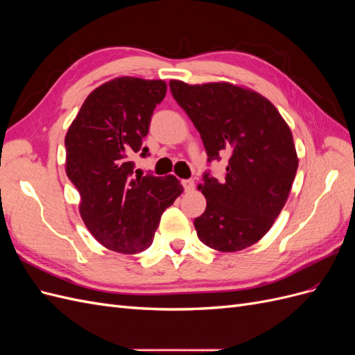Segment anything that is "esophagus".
<instances>
[{
  "mask_svg": "<svg viewBox=\"0 0 355 355\" xmlns=\"http://www.w3.org/2000/svg\"><path fill=\"white\" fill-rule=\"evenodd\" d=\"M182 185H184L185 191H192V189H194V187H196L194 180H192V179H184V180H182Z\"/></svg>",
  "mask_w": 355,
  "mask_h": 355,
  "instance_id": "34e87169",
  "label": "esophagus"
}]
</instances>
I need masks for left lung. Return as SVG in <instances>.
<instances>
[{"label":"left lung","instance_id":"8db88e82","mask_svg":"<svg viewBox=\"0 0 355 355\" xmlns=\"http://www.w3.org/2000/svg\"><path fill=\"white\" fill-rule=\"evenodd\" d=\"M168 85L198 130L207 163L228 157L222 179L202 175L207 207L194 220L198 239L219 252L243 250L270 231L292 189L299 163L292 132L254 92L230 83Z\"/></svg>","mask_w":355,"mask_h":355}]
</instances>
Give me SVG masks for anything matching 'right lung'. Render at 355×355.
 Returning a JSON list of instances; mask_svg holds the SVG:
<instances>
[{
	"label": "right lung",
	"mask_w": 355,
	"mask_h": 355,
	"mask_svg": "<svg viewBox=\"0 0 355 355\" xmlns=\"http://www.w3.org/2000/svg\"><path fill=\"white\" fill-rule=\"evenodd\" d=\"M166 92L161 80L115 78L89 94L65 137L67 175L80 192L81 218L118 253L148 249L161 214L184 191L171 175H135L133 158L149 155L142 139Z\"/></svg>",
	"instance_id": "right-lung-1"
}]
</instances>
